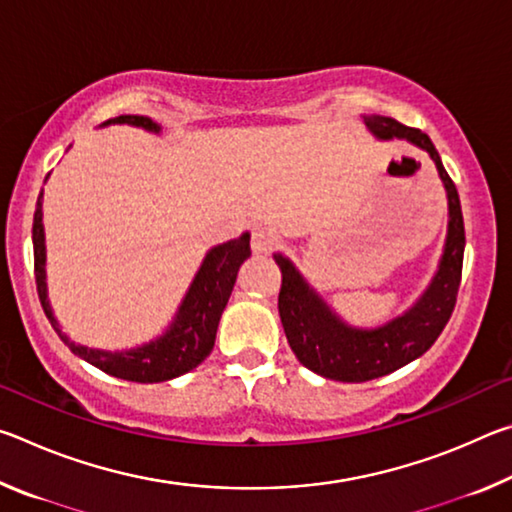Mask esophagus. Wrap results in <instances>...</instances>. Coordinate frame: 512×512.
Instances as JSON below:
<instances>
[{"label":"esophagus","mask_w":512,"mask_h":512,"mask_svg":"<svg viewBox=\"0 0 512 512\" xmlns=\"http://www.w3.org/2000/svg\"><path fill=\"white\" fill-rule=\"evenodd\" d=\"M277 246V232L273 228H255L253 230V250L257 255L273 253Z\"/></svg>","instance_id":"34e87169"}]
</instances>
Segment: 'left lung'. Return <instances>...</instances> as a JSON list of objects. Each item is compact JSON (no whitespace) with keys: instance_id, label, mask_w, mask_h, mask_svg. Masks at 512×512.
<instances>
[{"instance_id":"left-lung-1","label":"left lung","mask_w":512,"mask_h":512,"mask_svg":"<svg viewBox=\"0 0 512 512\" xmlns=\"http://www.w3.org/2000/svg\"><path fill=\"white\" fill-rule=\"evenodd\" d=\"M368 131L379 140H400L420 146L436 162L438 176L447 192V239L438 271L427 291L402 316L375 329H359L334 314L327 302L309 287L305 277L284 255H273L282 271V289L277 298L282 327L302 366L316 375L336 381H370L422 357L443 332L452 316L461 287L465 225L456 185L445 171L436 146L427 133L409 128L391 117H363Z\"/></svg>"}]
</instances>
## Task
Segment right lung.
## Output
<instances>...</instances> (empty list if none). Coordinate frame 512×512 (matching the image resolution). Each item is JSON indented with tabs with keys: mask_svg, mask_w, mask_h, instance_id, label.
Returning a JSON list of instances; mask_svg holds the SVG:
<instances>
[{
	"mask_svg": "<svg viewBox=\"0 0 512 512\" xmlns=\"http://www.w3.org/2000/svg\"><path fill=\"white\" fill-rule=\"evenodd\" d=\"M108 124H131L144 131L160 133V126L153 119L142 115H119L106 121ZM42 198V194H40ZM38 198L36 214H33V268H36V284L38 298L42 309L49 318L51 327L56 329L60 341H63L76 357L92 363L117 379L137 381V384H158V381H169L173 377L185 375L194 370L198 363L210 357L216 339V329L232 287L237 282L239 266L250 257V235L244 232L239 239L225 241L221 246H214L205 255L201 268L194 277L192 287L187 296L180 302L176 318L167 327V332L151 343H144L140 348L126 352H106L85 348L69 341L60 332L58 320L47 300V282H45V228H42V203Z\"/></svg>",
	"mask_w": 512,
	"mask_h": 512,
	"instance_id": "obj_1",
	"label": "right lung"
}]
</instances>
